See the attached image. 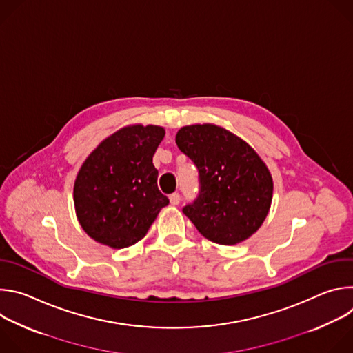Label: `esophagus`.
Here are the masks:
<instances>
[{"label":"esophagus","mask_w":353,"mask_h":353,"mask_svg":"<svg viewBox=\"0 0 353 353\" xmlns=\"http://www.w3.org/2000/svg\"><path fill=\"white\" fill-rule=\"evenodd\" d=\"M169 198H170V204H172V205H179V204H180L181 196H180L179 192H173Z\"/></svg>","instance_id":"esophagus-1"}]
</instances>
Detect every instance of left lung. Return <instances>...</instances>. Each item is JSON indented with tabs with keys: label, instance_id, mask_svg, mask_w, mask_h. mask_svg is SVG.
<instances>
[{
	"label": "left lung",
	"instance_id": "1",
	"mask_svg": "<svg viewBox=\"0 0 353 353\" xmlns=\"http://www.w3.org/2000/svg\"><path fill=\"white\" fill-rule=\"evenodd\" d=\"M176 143L198 169V195L183 208L196 230L223 245L256 233L268 215L274 190L256 150L214 124L183 127Z\"/></svg>",
	"mask_w": 353,
	"mask_h": 353
}]
</instances>
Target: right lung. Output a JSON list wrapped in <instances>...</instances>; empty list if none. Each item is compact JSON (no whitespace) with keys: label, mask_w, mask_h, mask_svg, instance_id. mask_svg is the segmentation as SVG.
<instances>
[{"label":"right lung","mask_w":353,"mask_h":353,"mask_svg":"<svg viewBox=\"0 0 353 353\" xmlns=\"http://www.w3.org/2000/svg\"><path fill=\"white\" fill-rule=\"evenodd\" d=\"M163 137L158 125L125 127L86 158L75 180L74 203L82 229L93 240L112 248L132 245L169 204L152 163Z\"/></svg>","instance_id":"obj_1"}]
</instances>
